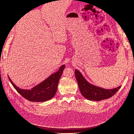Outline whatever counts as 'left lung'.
<instances>
[{
	"mask_svg": "<svg viewBox=\"0 0 134 134\" xmlns=\"http://www.w3.org/2000/svg\"><path fill=\"white\" fill-rule=\"evenodd\" d=\"M76 79L82 96L90 100L99 101L112 97L119 91L121 86L113 89H105L91 84L77 69L75 70Z\"/></svg>",
	"mask_w": 134,
	"mask_h": 134,
	"instance_id": "1",
	"label": "left lung"
}]
</instances>
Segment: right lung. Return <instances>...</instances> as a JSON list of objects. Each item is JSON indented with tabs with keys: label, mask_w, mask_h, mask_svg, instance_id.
I'll use <instances>...</instances> for the list:
<instances>
[{
	"label": "right lung",
	"mask_w": 134,
	"mask_h": 134,
	"mask_svg": "<svg viewBox=\"0 0 134 134\" xmlns=\"http://www.w3.org/2000/svg\"><path fill=\"white\" fill-rule=\"evenodd\" d=\"M65 68V66L63 65L57 71L51 74L45 80L30 90L19 88L13 83L8 75V76L13 87L24 98L31 102H45L55 96L57 91L59 79Z\"/></svg>",
	"instance_id": "add662e5"
}]
</instances>
